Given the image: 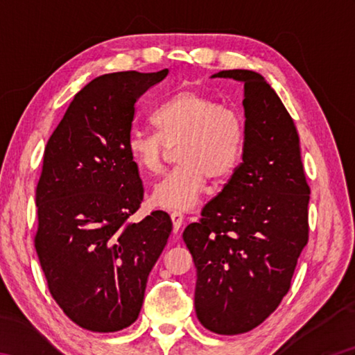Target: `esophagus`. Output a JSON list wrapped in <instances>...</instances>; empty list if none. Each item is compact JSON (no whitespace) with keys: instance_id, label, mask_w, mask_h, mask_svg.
Returning <instances> with one entry per match:
<instances>
[{"instance_id":"1","label":"esophagus","mask_w":355,"mask_h":355,"mask_svg":"<svg viewBox=\"0 0 355 355\" xmlns=\"http://www.w3.org/2000/svg\"><path fill=\"white\" fill-rule=\"evenodd\" d=\"M171 220H172V225H173V233H177L180 230V227L183 225V214L182 212H172L171 214Z\"/></svg>"}]
</instances>
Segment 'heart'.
<instances>
[{
    "instance_id": "1",
    "label": "heart",
    "mask_w": 355,
    "mask_h": 355,
    "mask_svg": "<svg viewBox=\"0 0 355 355\" xmlns=\"http://www.w3.org/2000/svg\"><path fill=\"white\" fill-rule=\"evenodd\" d=\"M157 132L134 130L126 150L135 168L146 175L162 173L177 149L175 169L153 192V202L169 210L197 206L207 178L223 182L235 171L243 154L244 125L239 114L193 88L173 93L153 117Z\"/></svg>"
}]
</instances>
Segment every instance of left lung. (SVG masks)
Instances as JSON below:
<instances>
[{
  "label": "left lung",
  "instance_id": "1",
  "mask_svg": "<svg viewBox=\"0 0 355 355\" xmlns=\"http://www.w3.org/2000/svg\"><path fill=\"white\" fill-rule=\"evenodd\" d=\"M212 78L244 84L243 163L183 239L197 267L198 320L235 336L261 325L288 293L308 243L310 186L296 126L267 80L252 70Z\"/></svg>",
  "mask_w": 355,
  "mask_h": 355
}]
</instances>
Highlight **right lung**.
<instances>
[{"label": "right lung", "mask_w": 355, "mask_h": 355, "mask_svg": "<svg viewBox=\"0 0 355 355\" xmlns=\"http://www.w3.org/2000/svg\"><path fill=\"white\" fill-rule=\"evenodd\" d=\"M168 73L93 79L74 96L44 150L35 248L53 299L94 333L137 320L149 271L172 230L163 210L130 221L143 184L126 150L135 103Z\"/></svg>", "instance_id": "1"}]
</instances>
